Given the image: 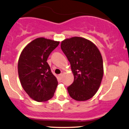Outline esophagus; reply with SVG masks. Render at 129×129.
Wrapping results in <instances>:
<instances>
[{"mask_svg":"<svg viewBox=\"0 0 129 129\" xmlns=\"http://www.w3.org/2000/svg\"><path fill=\"white\" fill-rule=\"evenodd\" d=\"M58 77H59V78L60 79H62V77H63V74H59V75H58Z\"/></svg>","mask_w":129,"mask_h":129,"instance_id":"esophagus-1","label":"esophagus"}]
</instances>
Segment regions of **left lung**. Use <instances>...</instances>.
Masks as SVG:
<instances>
[{
	"mask_svg": "<svg viewBox=\"0 0 129 129\" xmlns=\"http://www.w3.org/2000/svg\"><path fill=\"white\" fill-rule=\"evenodd\" d=\"M61 48L70 61L74 82L68 87L70 96L76 101H86L97 92L103 76L102 54L89 40L73 37L63 40Z\"/></svg>",
	"mask_w": 129,
	"mask_h": 129,
	"instance_id": "obj_1",
	"label": "left lung"
}]
</instances>
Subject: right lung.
<instances>
[{
	"instance_id": "1",
	"label": "right lung",
	"mask_w": 129,
	"mask_h": 129,
	"mask_svg": "<svg viewBox=\"0 0 129 129\" xmlns=\"http://www.w3.org/2000/svg\"><path fill=\"white\" fill-rule=\"evenodd\" d=\"M59 41L39 37L23 48L18 63V72L22 87L32 99L46 102L54 95L58 81L47 62Z\"/></svg>"
}]
</instances>
